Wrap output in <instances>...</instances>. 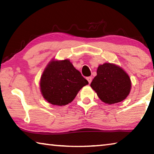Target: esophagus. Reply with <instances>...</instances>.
Returning <instances> with one entry per match:
<instances>
[{"mask_svg": "<svg viewBox=\"0 0 154 154\" xmlns=\"http://www.w3.org/2000/svg\"><path fill=\"white\" fill-rule=\"evenodd\" d=\"M86 79L88 80V83H90L91 82H92V77H88L86 78Z\"/></svg>", "mask_w": 154, "mask_h": 154, "instance_id": "esophagus-1", "label": "esophagus"}]
</instances>
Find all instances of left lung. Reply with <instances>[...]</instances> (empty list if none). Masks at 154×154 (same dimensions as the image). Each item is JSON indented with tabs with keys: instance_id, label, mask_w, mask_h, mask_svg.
I'll return each mask as SVG.
<instances>
[{
	"instance_id": "8db88e82",
	"label": "left lung",
	"mask_w": 154,
	"mask_h": 154,
	"mask_svg": "<svg viewBox=\"0 0 154 154\" xmlns=\"http://www.w3.org/2000/svg\"><path fill=\"white\" fill-rule=\"evenodd\" d=\"M90 86L103 102L111 105L126 98L131 89V81L122 68L105 63L99 65Z\"/></svg>"
}]
</instances>
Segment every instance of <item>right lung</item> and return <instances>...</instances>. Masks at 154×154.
<instances>
[{
	"label": "right lung",
	"instance_id": "1",
	"mask_svg": "<svg viewBox=\"0 0 154 154\" xmlns=\"http://www.w3.org/2000/svg\"><path fill=\"white\" fill-rule=\"evenodd\" d=\"M88 82L69 60H55L47 65L40 80L43 98L54 105L64 106L71 103Z\"/></svg>",
	"mask_w": 154,
	"mask_h": 154
}]
</instances>
